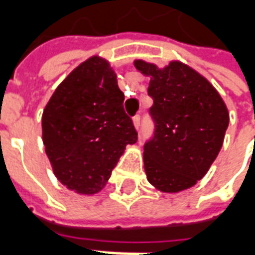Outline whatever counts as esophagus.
<instances>
[{"mask_svg":"<svg viewBox=\"0 0 255 255\" xmlns=\"http://www.w3.org/2000/svg\"><path fill=\"white\" fill-rule=\"evenodd\" d=\"M132 123H133V127L136 128V129H139V127H140V116L133 117Z\"/></svg>","mask_w":255,"mask_h":255,"instance_id":"34e87169","label":"esophagus"}]
</instances>
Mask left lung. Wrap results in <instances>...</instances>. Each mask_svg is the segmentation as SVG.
Masks as SVG:
<instances>
[{
  "label": "left lung",
  "instance_id": "obj_1",
  "mask_svg": "<svg viewBox=\"0 0 255 255\" xmlns=\"http://www.w3.org/2000/svg\"><path fill=\"white\" fill-rule=\"evenodd\" d=\"M150 78L154 104V138L144 144L143 164L149 183L161 192H180L201 180L219 155L230 113L208 79L187 64L173 60L164 68L135 60Z\"/></svg>",
  "mask_w": 255,
  "mask_h": 255
}]
</instances>
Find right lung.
<instances>
[{"instance_id":"right-lung-1","label":"right lung","mask_w":255,"mask_h":255,"mask_svg":"<svg viewBox=\"0 0 255 255\" xmlns=\"http://www.w3.org/2000/svg\"><path fill=\"white\" fill-rule=\"evenodd\" d=\"M109 61L93 56L64 79L43 109L42 140L53 173L68 190L94 195L105 187L138 133Z\"/></svg>"}]
</instances>
